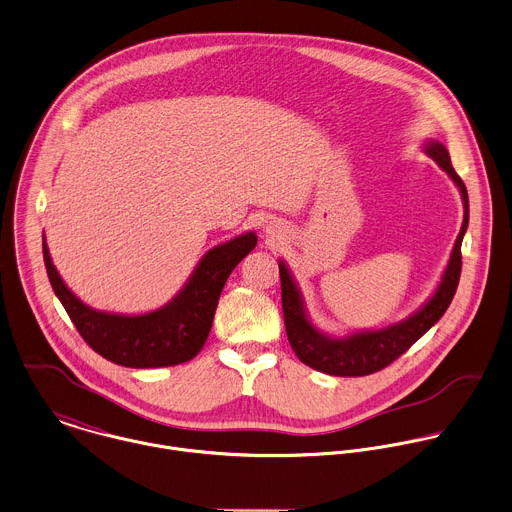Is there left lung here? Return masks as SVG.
Returning a JSON list of instances; mask_svg holds the SVG:
<instances>
[{"label":"left lung","mask_w":512,"mask_h":512,"mask_svg":"<svg viewBox=\"0 0 512 512\" xmlns=\"http://www.w3.org/2000/svg\"><path fill=\"white\" fill-rule=\"evenodd\" d=\"M425 153L437 161V165L447 171L453 183L459 187L465 207L463 227L451 251V259L443 271L439 287L427 299L423 307H419L407 319L393 323L383 329H367L353 331L347 337H333L319 331L307 313L303 295L287 267L285 261L279 259V275H281V301H283V317L287 339L299 357L301 363L309 365L315 371L335 375V377H363L377 373L391 365L397 357H401L411 345H415L449 309L461 277V245L469 227V195L463 179L453 169L447 147L437 139L425 141Z\"/></svg>","instance_id":"8db88e82"}]
</instances>
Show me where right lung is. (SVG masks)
I'll list each match as a JSON object with an SVG mask.
<instances>
[{
  "label": "right lung",
  "instance_id": "obj_1",
  "mask_svg": "<svg viewBox=\"0 0 512 512\" xmlns=\"http://www.w3.org/2000/svg\"><path fill=\"white\" fill-rule=\"evenodd\" d=\"M257 245L247 231L209 249L183 289L163 307L143 315H121L85 305L57 273L43 235L49 283L85 343L107 361L131 369L173 367L191 361L205 345L219 295L231 271Z\"/></svg>",
  "mask_w": 512,
  "mask_h": 512
}]
</instances>
